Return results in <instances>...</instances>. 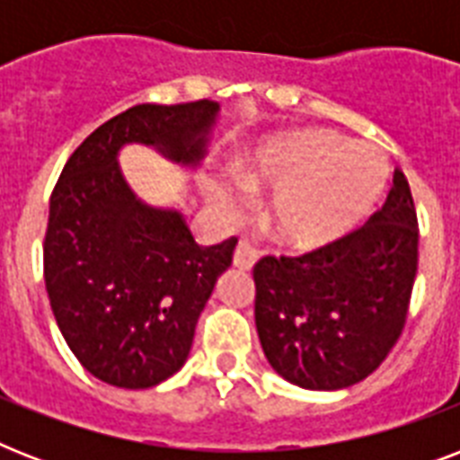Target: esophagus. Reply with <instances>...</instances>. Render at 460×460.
Masks as SVG:
<instances>
[{"instance_id":"34e87169","label":"esophagus","mask_w":460,"mask_h":460,"mask_svg":"<svg viewBox=\"0 0 460 460\" xmlns=\"http://www.w3.org/2000/svg\"><path fill=\"white\" fill-rule=\"evenodd\" d=\"M255 260H258V251L248 241H241L236 245V252H234V267H238V270H251L255 265Z\"/></svg>"}]
</instances>
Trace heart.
I'll list each match as a JSON object with an SVG mask.
<instances>
[{"instance_id":"b5f03b06","label":"heart","mask_w":460,"mask_h":460,"mask_svg":"<svg viewBox=\"0 0 460 460\" xmlns=\"http://www.w3.org/2000/svg\"><path fill=\"white\" fill-rule=\"evenodd\" d=\"M392 164L377 146L324 128L288 133L258 147L241 169L248 190H267L270 226L294 251H322L356 234L382 200ZM212 198L238 215L243 190L215 183Z\"/></svg>"}]
</instances>
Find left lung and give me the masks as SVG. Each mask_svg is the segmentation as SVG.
Returning <instances> with one entry per match:
<instances>
[{
	"label": "left lung",
	"mask_w": 460,
	"mask_h": 460,
	"mask_svg": "<svg viewBox=\"0 0 460 460\" xmlns=\"http://www.w3.org/2000/svg\"><path fill=\"white\" fill-rule=\"evenodd\" d=\"M415 274L418 217L396 169L382 209L346 241L255 265V327L267 363L313 392L363 382L399 341Z\"/></svg>",
	"instance_id": "8db88e82"
}]
</instances>
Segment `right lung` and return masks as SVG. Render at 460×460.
Instances as JSON below:
<instances>
[{
	"instance_id": "obj_1",
	"label": "right lung",
	"mask_w": 460,
	"mask_h": 460,
	"mask_svg": "<svg viewBox=\"0 0 460 460\" xmlns=\"http://www.w3.org/2000/svg\"><path fill=\"white\" fill-rule=\"evenodd\" d=\"M219 104H136L68 157L45 234V287L68 349L111 386L147 389L186 363L198 317L231 265L236 238L198 245L179 209L153 208L119 166L131 143L173 164L208 155Z\"/></svg>"
}]
</instances>
